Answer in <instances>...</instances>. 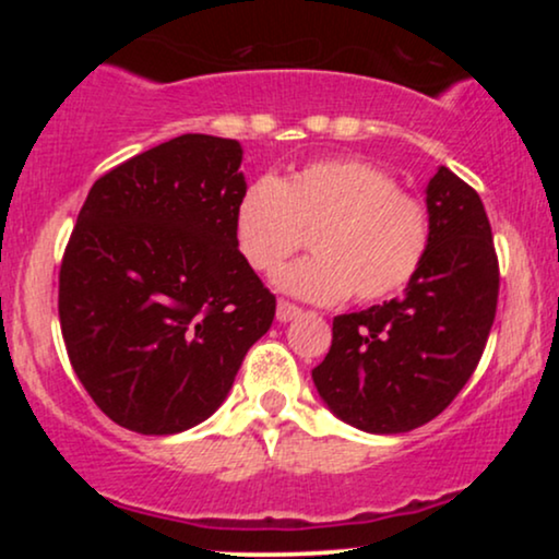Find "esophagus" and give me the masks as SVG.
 <instances>
[{
    "mask_svg": "<svg viewBox=\"0 0 559 559\" xmlns=\"http://www.w3.org/2000/svg\"><path fill=\"white\" fill-rule=\"evenodd\" d=\"M301 316V307L292 305V301L281 299L278 301V310H275V318L281 320V323H288V320H297Z\"/></svg>",
    "mask_w": 559,
    "mask_h": 559,
    "instance_id": "esophagus-1",
    "label": "esophagus"
}]
</instances>
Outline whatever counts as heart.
I'll list each match as a JSON object with an SVG mask.
<instances>
[{
    "label": "heart",
    "mask_w": 559,
    "mask_h": 559,
    "mask_svg": "<svg viewBox=\"0 0 559 559\" xmlns=\"http://www.w3.org/2000/svg\"><path fill=\"white\" fill-rule=\"evenodd\" d=\"M310 236L312 258L275 275L312 301H381L426 265L433 221L426 202L357 157L301 165L292 176L249 183L234 210V241L254 273L271 275Z\"/></svg>",
    "instance_id": "b5f03b06"
}]
</instances>
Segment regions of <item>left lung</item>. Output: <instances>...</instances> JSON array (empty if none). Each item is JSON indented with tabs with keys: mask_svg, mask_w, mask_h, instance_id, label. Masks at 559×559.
<instances>
[{
	"mask_svg": "<svg viewBox=\"0 0 559 559\" xmlns=\"http://www.w3.org/2000/svg\"><path fill=\"white\" fill-rule=\"evenodd\" d=\"M433 241L404 297L333 318L320 400L368 433H407L452 404L484 355L499 262L484 202L449 168L426 186Z\"/></svg>",
	"mask_w": 559,
	"mask_h": 559,
	"instance_id": "obj_1",
	"label": "left lung"
}]
</instances>
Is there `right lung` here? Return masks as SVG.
<instances>
[{
	"label": "right lung",
	"mask_w": 559,
	"mask_h": 559,
	"mask_svg": "<svg viewBox=\"0 0 559 559\" xmlns=\"http://www.w3.org/2000/svg\"><path fill=\"white\" fill-rule=\"evenodd\" d=\"M236 139L183 133L126 159L83 202L60 267V329L107 418L181 433L228 396L275 297L243 262Z\"/></svg>",
	"instance_id": "add662e5"
}]
</instances>
